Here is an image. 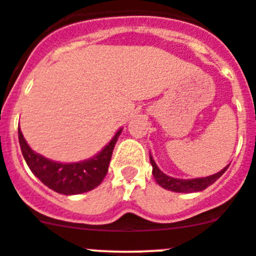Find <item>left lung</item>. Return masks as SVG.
<instances>
[{"label":"left lung","mask_w":256,"mask_h":256,"mask_svg":"<svg viewBox=\"0 0 256 256\" xmlns=\"http://www.w3.org/2000/svg\"><path fill=\"white\" fill-rule=\"evenodd\" d=\"M150 164H152L153 167L152 170L153 177H154V180L157 181V184H160V187H163V188L170 190V191H174V192L202 191V190L208 188V186H211L214 182L218 181L228 167L226 166L225 168L221 170V171L218 172V174H212V176L202 177V178H194V180H180V178H174V177H170L167 176V174H163V172L157 167V164H156L152 156H150Z\"/></svg>","instance_id":"1"}]
</instances>
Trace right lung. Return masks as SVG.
<instances>
[{
	"instance_id": "add662e5",
	"label": "right lung",
	"mask_w": 256,
	"mask_h": 256,
	"mask_svg": "<svg viewBox=\"0 0 256 256\" xmlns=\"http://www.w3.org/2000/svg\"><path fill=\"white\" fill-rule=\"evenodd\" d=\"M122 130L116 132L108 146L99 154L84 162L59 163L35 153L18 130V142L21 152L31 172L48 188L62 194H79L96 188L106 177L114 146Z\"/></svg>"
}]
</instances>
